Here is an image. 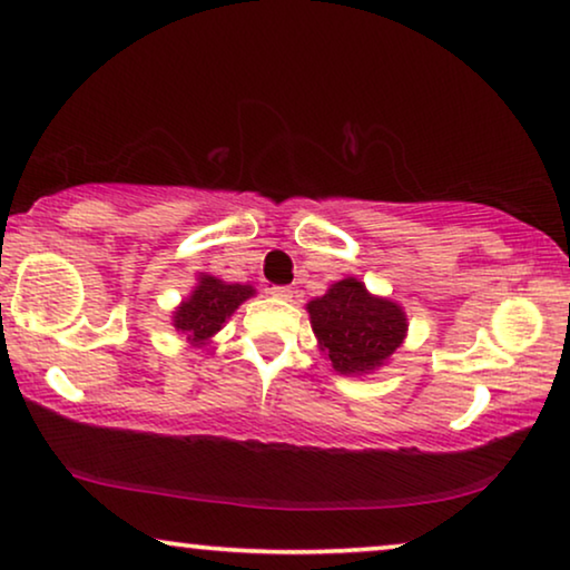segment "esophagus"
Instances as JSON below:
<instances>
[{
	"label": "esophagus",
	"instance_id": "obj_1",
	"mask_svg": "<svg viewBox=\"0 0 570 570\" xmlns=\"http://www.w3.org/2000/svg\"><path fill=\"white\" fill-rule=\"evenodd\" d=\"M271 294H274L276 299H282V302H292V296H294L292 286H271Z\"/></svg>",
	"mask_w": 570,
	"mask_h": 570
}]
</instances>
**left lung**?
<instances>
[{"label": "left lung", "instance_id": "1", "mask_svg": "<svg viewBox=\"0 0 570 570\" xmlns=\"http://www.w3.org/2000/svg\"><path fill=\"white\" fill-rule=\"evenodd\" d=\"M317 348L338 374L364 376L390 362L407 335V315L390 296L368 292L356 276L331 284L307 302Z\"/></svg>", "mask_w": 570, "mask_h": 570}]
</instances>
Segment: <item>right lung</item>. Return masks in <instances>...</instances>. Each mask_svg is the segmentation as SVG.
I'll list each match as a JSON object with an SVG mask.
<instances>
[{"label": "right lung", "mask_w": 570, "mask_h": 570, "mask_svg": "<svg viewBox=\"0 0 570 570\" xmlns=\"http://www.w3.org/2000/svg\"><path fill=\"white\" fill-rule=\"evenodd\" d=\"M250 296H255V286L250 284H229L216 276L198 274L190 294L173 309V327L190 346L202 348Z\"/></svg>", "instance_id": "1"}]
</instances>
